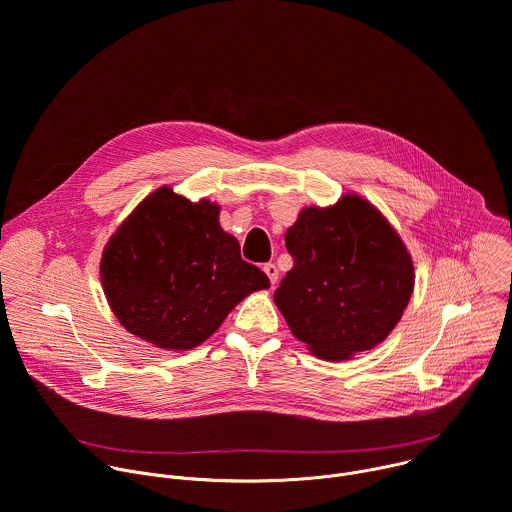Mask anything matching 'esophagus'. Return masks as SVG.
I'll return each mask as SVG.
<instances>
[{
  "label": "esophagus",
  "instance_id": "1",
  "mask_svg": "<svg viewBox=\"0 0 512 512\" xmlns=\"http://www.w3.org/2000/svg\"><path fill=\"white\" fill-rule=\"evenodd\" d=\"M263 271H265V275L269 277L271 285H275V283H277V277H279V271H277L275 263H265V265H263Z\"/></svg>",
  "mask_w": 512,
  "mask_h": 512
}]
</instances>
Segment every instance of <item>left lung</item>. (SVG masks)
Here are the masks:
<instances>
[{"mask_svg":"<svg viewBox=\"0 0 512 512\" xmlns=\"http://www.w3.org/2000/svg\"><path fill=\"white\" fill-rule=\"evenodd\" d=\"M294 259L275 304L294 336L326 360L383 342L413 291V263L383 214L358 196L304 208L285 233Z\"/></svg>","mask_w":512,"mask_h":512,"instance_id":"obj_1","label":"left lung"}]
</instances>
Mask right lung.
<instances>
[{"label":"right lung","instance_id":"add662e5","mask_svg":"<svg viewBox=\"0 0 512 512\" xmlns=\"http://www.w3.org/2000/svg\"><path fill=\"white\" fill-rule=\"evenodd\" d=\"M101 281L119 322L168 350L198 346L247 294L269 287L218 225L216 204L190 202L166 186L111 237Z\"/></svg>","mask_w":512,"mask_h":512}]
</instances>
